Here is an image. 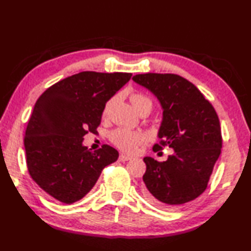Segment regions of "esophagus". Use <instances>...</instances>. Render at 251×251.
Masks as SVG:
<instances>
[{"instance_id": "1", "label": "esophagus", "mask_w": 251, "mask_h": 251, "mask_svg": "<svg viewBox=\"0 0 251 251\" xmlns=\"http://www.w3.org/2000/svg\"><path fill=\"white\" fill-rule=\"evenodd\" d=\"M131 157L129 155H126V154H120L119 155V161L120 162H126V161H130Z\"/></svg>"}]
</instances>
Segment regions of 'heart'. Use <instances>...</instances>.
<instances>
[{"mask_svg":"<svg viewBox=\"0 0 251 251\" xmlns=\"http://www.w3.org/2000/svg\"><path fill=\"white\" fill-rule=\"evenodd\" d=\"M131 101L134 107L137 109V112L147 104L151 105V101L149 98H147L142 94H134L131 97ZM107 107L108 104L104 109V114L107 111ZM109 139H111V142L116 147H118L120 150L129 152V153H133V152H135L137 150L140 144L146 142L147 136L143 132H136L131 131L129 129H124V127H118V129L111 132V134H109Z\"/></svg>","mask_w":251,"mask_h":251,"instance_id":"1","label":"heart"}]
</instances>
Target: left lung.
Wrapping results in <instances>:
<instances>
[{
  "label": "left lung",
  "mask_w": 251,
  "mask_h": 251,
  "mask_svg": "<svg viewBox=\"0 0 251 251\" xmlns=\"http://www.w3.org/2000/svg\"><path fill=\"white\" fill-rule=\"evenodd\" d=\"M158 100L163 118L160 143L174 149L166 162L144 157V196L150 203L176 207L199 197L207 186L223 145L218 116L194 84L176 75L146 73L132 77Z\"/></svg>",
  "instance_id": "1"
}]
</instances>
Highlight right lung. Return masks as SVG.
<instances>
[{
	"label": "right lung",
	"mask_w": 251,
	"mask_h": 251,
	"mask_svg": "<svg viewBox=\"0 0 251 251\" xmlns=\"http://www.w3.org/2000/svg\"><path fill=\"white\" fill-rule=\"evenodd\" d=\"M131 73L84 71L49 87L34 106L24 137L32 179L60 202L82 199L118 151L104 145L91 151L84 135L95 133L106 102L130 81Z\"/></svg>",
	"instance_id": "1"
}]
</instances>
